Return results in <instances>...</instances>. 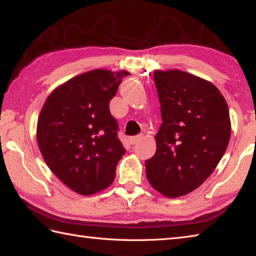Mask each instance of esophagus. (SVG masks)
Returning <instances> with one entry per match:
<instances>
[{"label": "esophagus", "mask_w": 256, "mask_h": 256, "mask_svg": "<svg viewBox=\"0 0 256 256\" xmlns=\"http://www.w3.org/2000/svg\"><path fill=\"white\" fill-rule=\"evenodd\" d=\"M140 140H142V135H138V136H132V138H128L130 143H131L132 145H135L138 142H140Z\"/></svg>", "instance_id": "obj_1"}]
</instances>
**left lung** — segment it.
<instances>
[{"mask_svg": "<svg viewBox=\"0 0 256 256\" xmlns=\"http://www.w3.org/2000/svg\"><path fill=\"white\" fill-rule=\"evenodd\" d=\"M162 125L156 153L145 162L146 177L168 198L192 192L226 153L231 135L228 104L210 81L182 70H155Z\"/></svg>", "mask_w": 256, "mask_h": 256, "instance_id": "obj_1", "label": "left lung"}]
</instances>
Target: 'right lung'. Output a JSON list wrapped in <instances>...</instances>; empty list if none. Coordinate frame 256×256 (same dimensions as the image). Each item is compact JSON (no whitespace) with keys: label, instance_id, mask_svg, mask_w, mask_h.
I'll use <instances>...</instances> for the list:
<instances>
[{"label":"right lung","instance_id":"add662e5","mask_svg":"<svg viewBox=\"0 0 256 256\" xmlns=\"http://www.w3.org/2000/svg\"><path fill=\"white\" fill-rule=\"evenodd\" d=\"M128 74L96 69L76 76L57 86L42 108L36 138L42 158L79 194L101 192L116 178L125 150L108 102Z\"/></svg>","mask_w":256,"mask_h":256}]
</instances>
